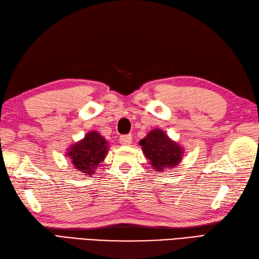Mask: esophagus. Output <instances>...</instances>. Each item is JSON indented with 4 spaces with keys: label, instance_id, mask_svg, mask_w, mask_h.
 I'll use <instances>...</instances> for the list:
<instances>
[{
    "label": "esophagus",
    "instance_id": "34e87169",
    "mask_svg": "<svg viewBox=\"0 0 259 259\" xmlns=\"http://www.w3.org/2000/svg\"><path fill=\"white\" fill-rule=\"evenodd\" d=\"M119 142L122 146H129V144L132 142V136L131 135H125V136H121L119 138Z\"/></svg>",
    "mask_w": 259,
    "mask_h": 259
}]
</instances>
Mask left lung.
<instances>
[{
	"label": "left lung",
	"instance_id": "obj_1",
	"mask_svg": "<svg viewBox=\"0 0 259 259\" xmlns=\"http://www.w3.org/2000/svg\"><path fill=\"white\" fill-rule=\"evenodd\" d=\"M139 144L144 157L157 172L177 167L184 154V149L159 128L150 131Z\"/></svg>",
	"mask_w": 259,
	"mask_h": 259
}]
</instances>
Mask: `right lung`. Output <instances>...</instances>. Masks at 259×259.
I'll return each instance as SVG.
<instances>
[{
	"instance_id": "obj_1",
	"label": "right lung",
	"mask_w": 259,
	"mask_h": 259,
	"mask_svg": "<svg viewBox=\"0 0 259 259\" xmlns=\"http://www.w3.org/2000/svg\"><path fill=\"white\" fill-rule=\"evenodd\" d=\"M109 151L108 142L97 131H90L81 140L71 144L66 152L76 171L92 176Z\"/></svg>"
}]
</instances>
